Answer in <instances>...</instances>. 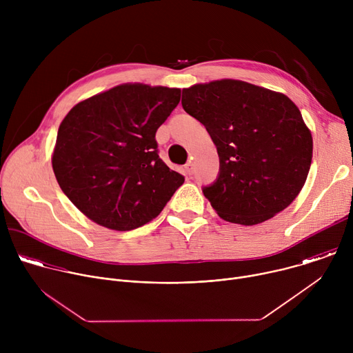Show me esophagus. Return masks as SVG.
Wrapping results in <instances>:
<instances>
[{
    "label": "esophagus",
    "mask_w": 353,
    "mask_h": 353,
    "mask_svg": "<svg viewBox=\"0 0 353 353\" xmlns=\"http://www.w3.org/2000/svg\"><path fill=\"white\" fill-rule=\"evenodd\" d=\"M184 169H185V173H187L188 176H191V174L194 173V163H192V162H188Z\"/></svg>",
    "instance_id": "1"
}]
</instances>
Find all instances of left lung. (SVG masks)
I'll return each mask as SVG.
<instances>
[{"label": "left lung", "instance_id": "1", "mask_svg": "<svg viewBox=\"0 0 353 353\" xmlns=\"http://www.w3.org/2000/svg\"><path fill=\"white\" fill-rule=\"evenodd\" d=\"M181 105L216 145L219 174L203 192L222 219L251 226L292 204L310 170L313 138L288 96L221 79L183 89Z\"/></svg>", "mask_w": 353, "mask_h": 353}]
</instances>
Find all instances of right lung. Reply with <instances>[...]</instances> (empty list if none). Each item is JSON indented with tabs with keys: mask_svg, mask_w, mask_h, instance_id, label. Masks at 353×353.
<instances>
[{
	"mask_svg": "<svg viewBox=\"0 0 353 353\" xmlns=\"http://www.w3.org/2000/svg\"><path fill=\"white\" fill-rule=\"evenodd\" d=\"M181 89L124 83L75 105L60 124L52 163L71 203L90 221L132 230L157 218L184 177L159 158L158 128Z\"/></svg>",
	"mask_w": 353,
	"mask_h": 353,
	"instance_id": "add662e5",
	"label": "right lung"
}]
</instances>
